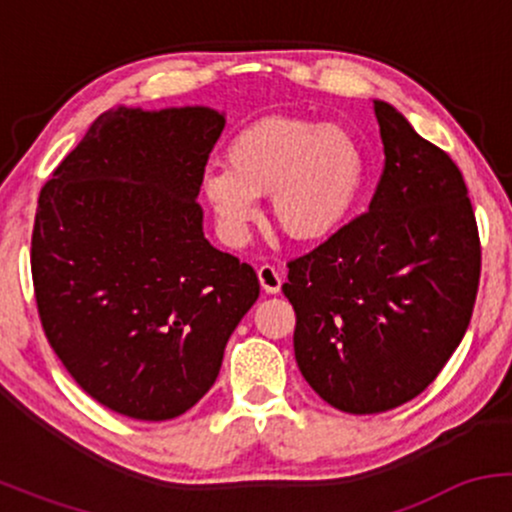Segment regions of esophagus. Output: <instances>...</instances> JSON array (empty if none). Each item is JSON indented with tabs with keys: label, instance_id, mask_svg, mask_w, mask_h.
<instances>
[{
	"label": "esophagus",
	"instance_id": "34e87169",
	"mask_svg": "<svg viewBox=\"0 0 512 512\" xmlns=\"http://www.w3.org/2000/svg\"><path fill=\"white\" fill-rule=\"evenodd\" d=\"M257 279H260V286L264 293H279L281 291V274L276 272L272 264H262L260 269H257Z\"/></svg>",
	"mask_w": 512,
	"mask_h": 512
}]
</instances>
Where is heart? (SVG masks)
I'll list each match as a JSON object with an SVG mask.
<instances>
[{"instance_id": "heart-1", "label": "heart", "mask_w": 512, "mask_h": 512, "mask_svg": "<svg viewBox=\"0 0 512 512\" xmlns=\"http://www.w3.org/2000/svg\"><path fill=\"white\" fill-rule=\"evenodd\" d=\"M366 175L356 137L339 125L269 115L250 122L226 146V166H207V197L223 236L243 243L269 195L274 223L298 243L330 238L354 209Z\"/></svg>"}]
</instances>
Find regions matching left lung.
I'll list each match as a JSON object with an SVG mask.
<instances>
[{"mask_svg":"<svg viewBox=\"0 0 512 512\" xmlns=\"http://www.w3.org/2000/svg\"><path fill=\"white\" fill-rule=\"evenodd\" d=\"M385 168L366 214L291 260L293 351L308 385L346 414L426 390L462 342L481 274L477 219L455 161L373 101Z\"/></svg>","mask_w":512,"mask_h":512,"instance_id":"obj_1","label":"left lung"}]
</instances>
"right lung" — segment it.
I'll use <instances>...</instances> for the list:
<instances>
[{
	"label": "right lung",
	"instance_id": "add662e5",
	"mask_svg": "<svg viewBox=\"0 0 512 512\" xmlns=\"http://www.w3.org/2000/svg\"><path fill=\"white\" fill-rule=\"evenodd\" d=\"M209 108H115L52 170L31 238L45 337L86 395L139 421L185 414L260 296L209 245L197 204L219 142Z\"/></svg>",
	"mask_w": 512,
	"mask_h": 512
}]
</instances>
